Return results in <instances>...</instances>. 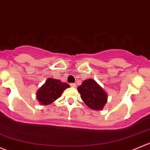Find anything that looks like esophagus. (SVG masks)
Returning a JSON list of instances; mask_svg holds the SVG:
<instances>
[{"instance_id": "34e87169", "label": "esophagus", "mask_w": 150, "mask_h": 150, "mask_svg": "<svg viewBox=\"0 0 150 150\" xmlns=\"http://www.w3.org/2000/svg\"><path fill=\"white\" fill-rule=\"evenodd\" d=\"M70 86H71V87L76 88V87H77V85H76V83H71Z\"/></svg>"}]
</instances>
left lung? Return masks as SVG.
I'll list each match as a JSON object with an SVG mask.
<instances>
[{"instance_id": "8db88e82", "label": "left lung", "mask_w": 150, "mask_h": 150, "mask_svg": "<svg viewBox=\"0 0 150 150\" xmlns=\"http://www.w3.org/2000/svg\"><path fill=\"white\" fill-rule=\"evenodd\" d=\"M83 101L91 109L101 111L107 103L108 95L95 80H84L78 88Z\"/></svg>"}]
</instances>
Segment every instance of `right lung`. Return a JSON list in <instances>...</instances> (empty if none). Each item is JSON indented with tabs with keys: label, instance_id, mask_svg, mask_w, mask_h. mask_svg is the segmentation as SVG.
I'll list each match as a JSON object with an SVG mask.
<instances>
[{
	"label": "right lung",
	"instance_id": "obj_1",
	"mask_svg": "<svg viewBox=\"0 0 150 150\" xmlns=\"http://www.w3.org/2000/svg\"><path fill=\"white\" fill-rule=\"evenodd\" d=\"M68 88L70 86L67 83L50 78L37 91V99L42 105H49L59 98L63 91Z\"/></svg>",
	"mask_w": 150,
	"mask_h": 150
}]
</instances>
